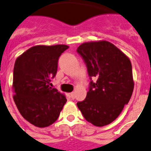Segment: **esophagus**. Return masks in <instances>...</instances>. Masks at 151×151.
<instances>
[{
    "mask_svg": "<svg viewBox=\"0 0 151 151\" xmlns=\"http://www.w3.org/2000/svg\"><path fill=\"white\" fill-rule=\"evenodd\" d=\"M69 95H70L71 99H75V93H71L70 94H69Z\"/></svg>",
    "mask_w": 151,
    "mask_h": 151,
    "instance_id": "esophagus-1",
    "label": "esophagus"
}]
</instances>
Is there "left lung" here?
<instances>
[{
  "instance_id": "1",
  "label": "left lung",
  "mask_w": 151,
  "mask_h": 151,
  "mask_svg": "<svg viewBox=\"0 0 151 151\" xmlns=\"http://www.w3.org/2000/svg\"><path fill=\"white\" fill-rule=\"evenodd\" d=\"M90 78L89 91L77 106L87 121L96 127L109 124L129 103L134 90L129 58L106 41L83 43L77 48ZM92 78H96L94 83Z\"/></svg>"
}]
</instances>
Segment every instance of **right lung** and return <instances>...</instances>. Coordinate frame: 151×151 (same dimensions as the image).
<instances>
[{
    "label": "right lung",
    "mask_w": 151,
    "mask_h": 151,
    "mask_svg": "<svg viewBox=\"0 0 151 151\" xmlns=\"http://www.w3.org/2000/svg\"><path fill=\"white\" fill-rule=\"evenodd\" d=\"M65 45H37L16 59L13 72L14 100L26 120L46 127L57 120L66 98L52 88L58 58L68 49Z\"/></svg>",
    "instance_id": "right-lung-1"
}]
</instances>
